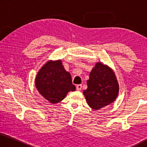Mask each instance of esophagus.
<instances>
[{"label": "esophagus", "mask_w": 147, "mask_h": 147, "mask_svg": "<svg viewBox=\"0 0 147 147\" xmlns=\"http://www.w3.org/2000/svg\"><path fill=\"white\" fill-rule=\"evenodd\" d=\"M81 88H82V85H81V84H78V85L76 86V89H77V90L80 91L81 90Z\"/></svg>", "instance_id": "34e87169"}]
</instances>
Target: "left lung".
I'll return each instance as SVG.
<instances>
[{
  "instance_id": "8db88e82",
  "label": "left lung",
  "mask_w": 147,
  "mask_h": 147,
  "mask_svg": "<svg viewBox=\"0 0 147 147\" xmlns=\"http://www.w3.org/2000/svg\"><path fill=\"white\" fill-rule=\"evenodd\" d=\"M83 94L90 107L99 110L112 103L119 93V84L112 69L98 62L90 74Z\"/></svg>"
}]
</instances>
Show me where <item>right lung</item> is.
Here are the masks:
<instances>
[{"instance_id":"obj_1","label":"right lung","mask_w":147,"mask_h":147,"mask_svg":"<svg viewBox=\"0 0 147 147\" xmlns=\"http://www.w3.org/2000/svg\"><path fill=\"white\" fill-rule=\"evenodd\" d=\"M36 88L41 96L52 104L64 99L70 91H75L71 75L61 60L49 61L38 71L35 79Z\"/></svg>"}]
</instances>
